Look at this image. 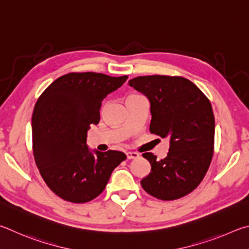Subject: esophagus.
Segmentation results:
<instances>
[{"label":"esophagus","mask_w":249,"mask_h":249,"mask_svg":"<svg viewBox=\"0 0 249 249\" xmlns=\"http://www.w3.org/2000/svg\"><path fill=\"white\" fill-rule=\"evenodd\" d=\"M125 155H127L128 160H136L139 158V154L137 153V152H127Z\"/></svg>","instance_id":"1"}]
</instances>
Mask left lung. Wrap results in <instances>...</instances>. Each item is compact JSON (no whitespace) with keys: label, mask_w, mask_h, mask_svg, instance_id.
I'll list each match as a JSON object with an SVG mask.
<instances>
[{"label":"left lung","mask_w":249,"mask_h":249,"mask_svg":"<svg viewBox=\"0 0 249 249\" xmlns=\"http://www.w3.org/2000/svg\"><path fill=\"white\" fill-rule=\"evenodd\" d=\"M129 85L150 102V131L169 139L166 158L143 153L151 172L141 180L147 194L175 200L190 194L210 166L214 144V116L204 94L180 76H138Z\"/></svg>","instance_id":"obj_1"}]
</instances>
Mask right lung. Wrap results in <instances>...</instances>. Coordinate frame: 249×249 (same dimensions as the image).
<instances>
[{
	"label": "right lung",
	"mask_w": 249,
	"mask_h": 249,
	"mask_svg": "<svg viewBox=\"0 0 249 249\" xmlns=\"http://www.w3.org/2000/svg\"><path fill=\"white\" fill-rule=\"evenodd\" d=\"M128 76L69 73L52 83L34 109L35 162L47 186L67 201L84 203L103 193L124 153L91 151L87 145L90 124L100 120L103 99Z\"/></svg>",
	"instance_id": "1"
}]
</instances>
